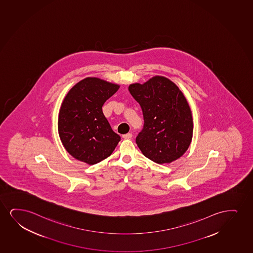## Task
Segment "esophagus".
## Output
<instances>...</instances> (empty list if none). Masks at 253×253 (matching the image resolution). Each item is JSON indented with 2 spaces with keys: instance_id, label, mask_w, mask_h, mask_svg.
<instances>
[{
  "instance_id": "esophagus-1",
  "label": "esophagus",
  "mask_w": 253,
  "mask_h": 253,
  "mask_svg": "<svg viewBox=\"0 0 253 253\" xmlns=\"http://www.w3.org/2000/svg\"><path fill=\"white\" fill-rule=\"evenodd\" d=\"M132 135L131 133H128V134H126V135H123V137L125 138V139H131Z\"/></svg>"
}]
</instances>
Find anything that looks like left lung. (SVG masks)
<instances>
[{
	"mask_svg": "<svg viewBox=\"0 0 253 253\" xmlns=\"http://www.w3.org/2000/svg\"><path fill=\"white\" fill-rule=\"evenodd\" d=\"M141 105L144 125L135 142L141 153L158 164L171 163L186 152L192 139L190 106L177 85L163 76L128 86Z\"/></svg>",
	"mask_w": 253,
	"mask_h": 253,
	"instance_id": "left-lung-1",
	"label": "left lung"
}]
</instances>
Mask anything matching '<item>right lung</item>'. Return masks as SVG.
Returning a JSON list of instances; mask_svg holds the SVG:
<instances>
[{"instance_id":"obj_1","label":"right lung","mask_w":253,"mask_h":253,"mask_svg":"<svg viewBox=\"0 0 253 253\" xmlns=\"http://www.w3.org/2000/svg\"><path fill=\"white\" fill-rule=\"evenodd\" d=\"M119 85L96 77L82 80L69 90L58 116L63 147L76 160L94 165L109 157L121 137L112 130L102 106Z\"/></svg>"}]
</instances>
